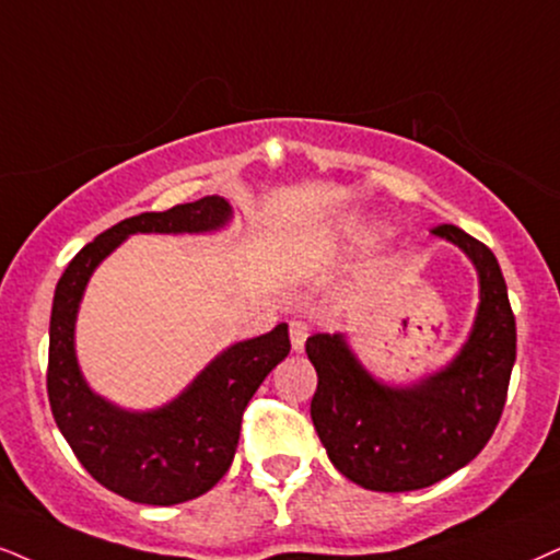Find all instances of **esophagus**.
Segmentation results:
<instances>
[{
    "label": "esophagus",
    "mask_w": 560,
    "mask_h": 560,
    "mask_svg": "<svg viewBox=\"0 0 560 560\" xmlns=\"http://www.w3.org/2000/svg\"><path fill=\"white\" fill-rule=\"evenodd\" d=\"M307 336H310L307 323H302V320L289 323V338H292V351L300 353L304 349V341H307Z\"/></svg>",
    "instance_id": "34e87169"
}]
</instances>
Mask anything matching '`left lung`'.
<instances>
[{"label":"left lung","instance_id":"left-lung-1","mask_svg":"<svg viewBox=\"0 0 560 560\" xmlns=\"http://www.w3.org/2000/svg\"><path fill=\"white\" fill-rule=\"evenodd\" d=\"M472 260L480 281L476 323L452 362L416 385L393 387L359 364L341 332L304 343L317 372L315 431L338 472L370 491L434 486L465 468L501 419L516 359V325L499 260L455 224L431 230Z\"/></svg>","mask_w":560,"mask_h":560}]
</instances>
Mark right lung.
<instances>
[{
    "label": "right lung",
    "mask_w": 560,
    "mask_h": 560,
    "mask_svg": "<svg viewBox=\"0 0 560 560\" xmlns=\"http://www.w3.org/2000/svg\"><path fill=\"white\" fill-rule=\"evenodd\" d=\"M222 196L113 224L69 260L54 292L48 328V402L56 427L97 483L137 501L173 506L219 483L235 457L240 423L253 395L292 349L287 323L222 351L178 398L154 410H124L90 390L74 353V323L92 271L137 232L196 235L230 222Z\"/></svg>",
    "instance_id": "obj_1"
}]
</instances>
